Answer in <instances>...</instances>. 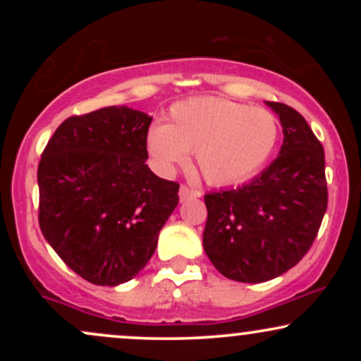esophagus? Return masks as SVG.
<instances>
[{"label":"esophagus","mask_w":361,"mask_h":361,"mask_svg":"<svg viewBox=\"0 0 361 361\" xmlns=\"http://www.w3.org/2000/svg\"><path fill=\"white\" fill-rule=\"evenodd\" d=\"M200 195H202L200 192L188 188V186H185V185L180 186V202H186V200H190V198H197V197H200Z\"/></svg>","instance_id":"esophagus-1"}]
</instances>
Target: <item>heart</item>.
<instances>
[{
  "label": "heart",
  "instance_id": "b5f03b06",
  "mask_svg": "<svg viewBox=\"0 0 361 361\" xmlns=\"http://www.w3.org/2000/svg\"><path fill=\"white\" fill-rule=\"evenodd\" d=\"M279 137V120L271 111L198 97L175 103L168 123L149 128L146 147L163 173L185 164L188 152H195L207 183L227 186L255 176L270 161Z\"/></svg>",
  "mask_w": 361,
  "mask_h": 361
}]
</instances>
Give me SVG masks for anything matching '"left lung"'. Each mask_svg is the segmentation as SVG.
<instances>
[{
	"instance_id": "left-lung-1",
	"label": "left lung",
	"mask_w": 361,
	"mask_h": 361,
	"mask_svg": "<svg viewBox=\"0 0 361 361\" xmlns=\"http://www.w3.org/2000/svg\"><path fill=\"white\" fill-rule=\"evenodd\" d=\"M279 115V156L250 183L207 193L204 250L226 279L261 283L283 275L312 246L327 207L324 149L292 106Z\"/></svg>"
}]
</instances>
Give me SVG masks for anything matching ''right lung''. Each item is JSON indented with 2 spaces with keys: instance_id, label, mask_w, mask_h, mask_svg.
I'll return each mask as SVG.
<instances>
[{
  "instance_id": "1",
  "label": "right lung",
  "mask_w": 361,
  "mask_h": 361,
  "mask_svg": "<svg viewBox=\"0 0 361 361\" xmlns=\"http://www.w3.org/2000/svg\"><path fill=\"white\" fill-rule=\"evenodd\" d=\"M151 120L126 105L69 117L42 152L40 229L90 283L115 287L134 279L178 205L180 185L146 164Z\"/></svg>"
}]
</instances>
